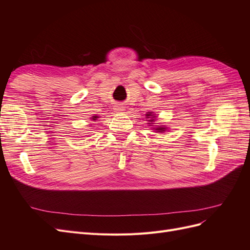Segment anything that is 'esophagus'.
Here are the masks:
<instances>
[{
    "label": "esophagus",
    "mask_w": 250,
    "mask_h": 250,
    "mask_svg": "<svg viewBox=\"0 0 250 250\" xmlns=\"http://www.w3.org/2000/svg\"><path fill=\"white\" fill-rule=\"evenodd\" d=\"M113 109H115L116 112H124L125 111V107L122 106V105H120V104L116 105L115 108H113Z\"/></svg>",
    "instance_id": "34e87169"
}]
</instances>
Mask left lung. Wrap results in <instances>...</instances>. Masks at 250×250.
<instances>
[{
    "instance_id": "8db88e82",
    "label": "left lung",
    "mask_w": 250,
    "mask_h": 250,
    "mask_svg": "<svg viewBox=\"0 0 250 250\" xmlns=\"http://www.w3.org/2000/svg\"><path fill=\"white\" fill-rule=\"evenodd\" d=\"M146 118L149 119V122H150V123H148V124H149V126H150V125L153 124V122L155 121V118H156V117L153 115L152 112H148L147 115H146ZM153 129L155 130V132H161V133H162V132H165L166 130H167L168 128L166 127V126H155V127L153 128Z\"/></svg>"
}]
</instances>
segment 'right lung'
Here are the masks:
<instances>
[{"mask_svg": "<svg viewBox=\"0 0 250 250\" xmlns=\"http://www.w3.org/2000/svg\"><path fill=\"white\" fill-rule=\"evenodd\" d=\"M98 118H99L98 116H93V117H92V120H97Z\"/></svg>", "mask_w": 250, "mask_h": 250, "instance_id": "obj_1", "label": "right lung"}]
</instances>
